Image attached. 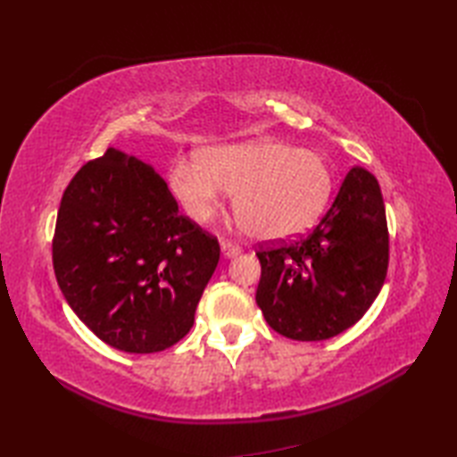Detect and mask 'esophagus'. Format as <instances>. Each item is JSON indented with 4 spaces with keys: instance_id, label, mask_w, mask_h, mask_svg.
I'll return each instance as SVG.
<instances>
[{
    "instance_id": "1",
    "label": "esophagus",
    "mask_w": 457,
    "mask_h": 457,
    "mask_svg": "<svg viewBox=\"0 0 457 457\" xmlns=\"http://www.w3.org/2000/svg\"><path fill=\"white\" fill-rule=\"evenodd\" d=\"M239 253H241V247L237 244H234V241H229V239L221 241V255L223 257L231 259V257H237Z\"/></svg>"
}]
</instances>
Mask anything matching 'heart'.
Wrapping results in <instances>:
<instances>
[{
	"mask_svg": "<svg viewBox=\"0 0 457 457\" xmlns=\"http://www.w3.org/2000/svg\"><path fill=\"white\" fill-rule=\"evenodd\" d=\"M332 184V170L318 153L269 137L212 147L200 161L180 159L170 167L174 196L194 221L216 218L229 192L241 226L265 241L312 228Z\"/></svg>",
	"mask_w": 457,
	"mask_h": 457,
	"instance_id": "heart-1",
	"label": "heart"
}]
</instances>
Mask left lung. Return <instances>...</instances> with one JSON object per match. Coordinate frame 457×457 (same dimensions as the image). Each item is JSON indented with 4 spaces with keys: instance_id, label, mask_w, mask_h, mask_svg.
Segmentation results:
<instances>
[{
    "instance_id": "obj_1",
    "label": "left lung",
    "mask_w": 457,
    "mask_h": 457,
    "mask_svg": "<svg viewBox=\"0 0 457 457\" xmlns=\"http://www.w3.org/2000/svg\"><path fill=\"white\" fill-rule=\"evenodd\" d=\"M257 306L267 324L298 342L345 332L373 304L389 267L381 188L353 167L332 206L308 236L290 245L261 247Z\"/></svg>"
}]
</instances>
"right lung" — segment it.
<instances>
[{
    "instance_id": "add662e5",
    "label": "right lung",
    "mask_w": 457,
    "mask_h": 457,
    "mask_svg": "<svg viewBox=\"0 0 457 457\" xmlns=\"http://www.w3.org/2000/svg\"><path fill=\"white\" fill-rule=\"evenodd\" d=\"M218 261V239L180 216L167 182L118 149L86 162L62 194L56 283L115 349L157 353L180 342Z\"/></svg>"
}]
</instances>
